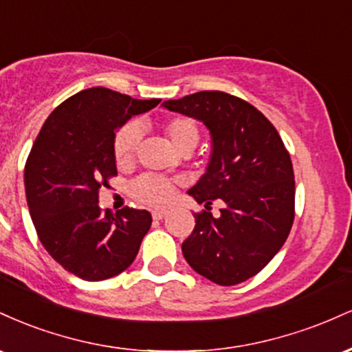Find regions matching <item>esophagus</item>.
Segmentation results:
<instances>
[{
    "label": "esophagus",
    "mask_w": 352,
    "mask_h": 352,
    "mask_svg": "<svg viewBox=\"0 0 352 352\" xmlns=\"http://www.w3.org/2000/svg\"><path fill=\"white\" fill-rule=\"evenodd\" d=\"M165 215H167V212H165V210H153L152 212L153 220H162Z\"/></svg>",
    "instance_id": "1"
}]
</instances>
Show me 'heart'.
Masks as SVG:
<instances>
[{
    "label": "heart",
    "instance_id": "b5f03b06",
    "mask_svg": "<svg viewBox=\"0 0 352 352\" xmlns=\"http://www.w3.org/2000/svg\"><path fill=\"white\" fill-rule=\"evenodd\" d=\"M165 135L168 137L177 151H193L199 144V129L188 117H173L164 127ZM140 129L137 124H125L119 129L114 139L116 162L120 167H127L134 162L137 148L140 144ZM132 195L137 200L148 205H164L170 200L173 192V182L165 177L145 173L134 180L131 187Z\"/></svg>",
    "mask_w": 352,
    "mask_h": 352
}]
</instances>
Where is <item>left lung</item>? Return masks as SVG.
Masks as SVG:
<instances>
[{"mask_svg": "<svg viewBox=\"0 0 352 352\" xmlns=\"http://www.w3.org/2000/svg\"><path fill=\"white\" fill-rule=\"evenodd\" d=\"M165 109L204 122L212 137L207 170L188 195L215 219L195 213V228L182 243L187 263L207 280L233 286L260 273L281 250L294 220V173L280 134L246 100L220 91H201Z\"/></svg>", "mask_w": 352, "mask_h": 352, "instance_id": "obj_1", "label": "left lung"}]
</instances>
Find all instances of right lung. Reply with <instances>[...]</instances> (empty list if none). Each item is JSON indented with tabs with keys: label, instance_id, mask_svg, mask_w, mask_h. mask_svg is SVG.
Segmentation results:
<instances>
[{
	"label": "right lung",
	"instance_id": "right-lung-1",
	"mask_svg": "<svg viewBox=\"0 0 352 352\" xmlns=\"http://www.w3.org/2000/svg\"><path fill=\"white\" fill-rule=\"evenodd\" d=\"M159 102L91 87L56 107L36 137L24 167L31 220L46 252L78 278L122 273L151 228L147 210L102 212L99 190L117 175L116 132Z\"/></svg>",
	"mask_w": 352,
	"mask_h": 352
}]
</instances>
